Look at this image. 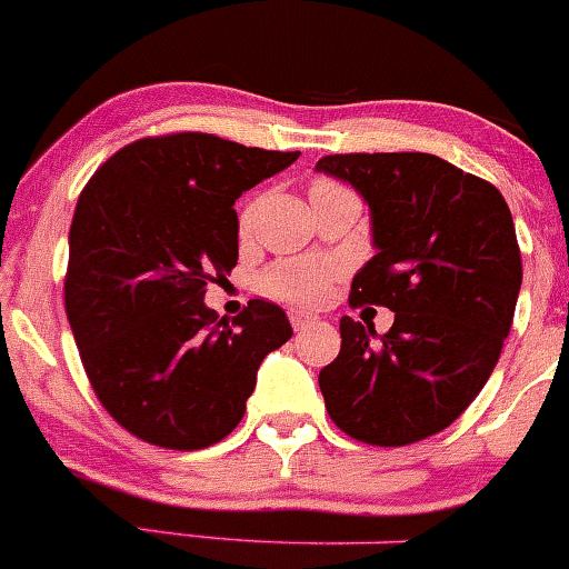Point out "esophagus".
<instances>
[{"instance_id":"obj_1","label":"esophagus","mask_w":569,"mask_h":569,"mask_svg":"<svg viewBox=\"0 0 569 569\" xmlns=\"http://www.w3.org/2000/svg\"><path fill=\"white\" fill-rule=\"evenodd\" d=\"M289 319H291V327H295V330H306L308 325H317V317H313V313H306V311H289Z\"/></svg>"}]
</instances>
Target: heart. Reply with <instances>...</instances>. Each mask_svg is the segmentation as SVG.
<instances>
[{
    "label": "heart",
    "mask_w": 569,
    "mask_h": 569,
    "mask_svg": "<svg viewBox=\"0 0 569 569\" xmlns=\"http://www.w3.org/2000/svg\"><path fill=\"white\" fill-rule=\"evenodd\" d=\"M317 189H332V183L319 181L313 183V192H317ZM252 211H256L252 206L242 211V220H239L242 231H248L250 228ZM327 283H330V267H325V263H317V261L280 263V267L269 269L261 280L263 291L291 302H319L321 297H325Z\"/></svg>",
    "instance_id": "1"
}]
</instances>
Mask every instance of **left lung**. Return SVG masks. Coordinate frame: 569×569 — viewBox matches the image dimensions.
<instances>
[{
    "mask_svg": "<svg viewBox=\"0 0 569 569\" xmlns=\"http://www.w3.org/2000/svg\"><path fill=\"white\" fill-rule=\"evenodd\" d=\"M317 173L369 206L375 256L349 300L393 311L386 336L341 319V352L319 371L327 412L363 443H416L455 423L496 369L523 283L512 211L432 153H336Z\"/></svg>",
    "mask_w": 569,
    "mask_h": 569,
    "instance_id": "1",
    "label": "left lung"
}]
</instances>
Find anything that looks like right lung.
<instances>
[{"mask_svg":"<svg viewBox=\"0 0 569 569\" xmlns=\"http://www.w3.org/2000/svg\"><path fill=\"white\" fill-rule=\"evenodd\" d=\"M300 151L200 131L120 148L79 194L66 313L109 416L164 449H206L244 416L261 360L291 338L280 306L250 300L217 321L206 283L237 267L242 192Z\"/></svg>","mask_w":569,"mask_h":569,"instance_id":"obj_1","label":"right lung"}]
</instances>
